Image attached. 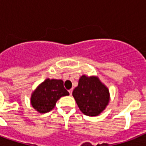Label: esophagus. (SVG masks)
Listing matches in <instances>:
<instances>
[{"label": "esophagus", "mask_w": 146, "mask_h": 146, "mask_svg": "<svg viewBox=\"0 0 146 146\" xmlns=\"http://www.w3.org/2000/svg\"><path fill=\"white\" fill-rule=\"evenodd\" d=\"M69 92H70V95H72V92H73V89H70V90H69Z\"/></svg>", "instance_id": "34e87169"}]
</instances>
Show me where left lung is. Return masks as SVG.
<instances>
[{
  "label": "left lung",
  "mask_w": 146,
  "mask_h": 146,
  "mask_svg": "<svg viewBox=\"0 0 146 146\" xmlns=\"http://www.w3.org/2000/svg\"><path fill=\"white\" fill-rule=\"evenodd\" d=\"M73 96L80 110L87 116L96 117L104 111L110 101L108 89L97 76L82 75Z\"/></svg>",
  "instance_id": "obj_1"
}]
</instances>
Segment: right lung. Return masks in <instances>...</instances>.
Here are the masks:
<instances>
[{"mask_svg": "<svg viewBox=\"0 0 146 146\" xmlns=\"http://www.w3.org/2000/svg\"><path fill=\"white\" fill-rule=\"evenodd\" d=\"M61 80L46 79L35 89L31 96V104L38 112H49L56 105V102L63 96H69Z\"/></svg>", "mask_w": 146, "mask_h": 146, "instance_id": "obj_1", "label": "right lung"}]
</instances>
